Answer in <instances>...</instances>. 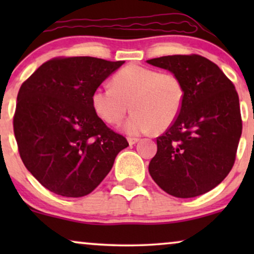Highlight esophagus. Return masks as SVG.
I'll return each instance as SVG.
<instances>
[{
	"mask_svg": "<svg viewBox=\"0 0 254 254\" xmlns=\"http://www.w3.org/2000/svg\"><path fill=\"white\" fill-rule=\"evenodd\" d=\"M127 140H128V143H129L130 145H133V144L136 143V142H138L137 137H128Z\"/></svg>",
	"mask_w": 254,
	"mask_h": 254,
	"instance_id": "1",
	"label": "esophagus"
}]
</instances>
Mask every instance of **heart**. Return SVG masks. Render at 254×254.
Wrapping results in <instances>:
<instances>
[{"label":"heart","instance_id":"b5f03b06","mask_svg":"<svg viewBox=\"0 0 254 254\" xmlns=\"http://www.w3.org/2000/svg\"><path fill=\"white\" fill-rule=\"evenodd\" d=\"M182 78L173 72H161L138 64L120 69L112 86H99L91 96L95 113L104 123L120 125L130 109L124 130L129 135L164 130L177 120L185 103Z\"/></svg>","mask_w":254,"mask_h":254}]
</instances>
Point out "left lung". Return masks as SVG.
<instances>
[{
  "instance_id": "obj_1",
  "label": "left lung",
  "mask_w": 254,
  "mask_h": 254,
  "mask_svg": "<svg viewBox=\"0 0 254 254\" xmlns=\"http://www.w3.org/2000/svg\"><path fill=\"white\" fill-rule=\"evenodd\" d=\"M147 62L178 75L186 90L179 117L157 137L149 173L176 197L209 192L229 175L237 154L243 125L235 85L217 64L197 54Z\"/></svg>"
}]
</instances>
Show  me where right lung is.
<instances>
[{
  "mask_svg": "<svg viewBox=\"0 0 254 254\" xmlns=\"http://www.w3.org/2000/svg\"><path fill=\"white\" fill-rule=\"evenodd\" d=\"M124 61L54 58L20 86L13 133L25 168L48 190L67 197L91 193L128 147L95 113L91 96Z\"/></svg>",
  "mask_w": 254,
  "mask_h": 254,
  "instance_id": "right-lung-1",
  "label": "right lung"
}]
</instances>
